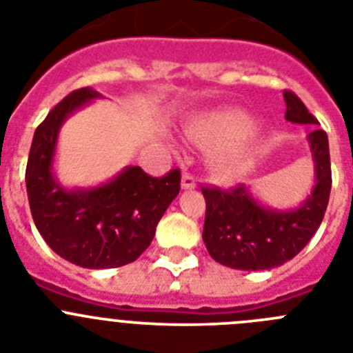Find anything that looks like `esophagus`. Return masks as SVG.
I'll return each mask as SVG.
<instances>
[{
	"instance_id": "obj_1",
	"label": "esophagus",
	"mask_w": 353,
	"mask_h": 353,
	"mask_svg": "<svg viewBox=\"0 0 353 353\" xmlns=\"http://www.w3.org/2000/svg\"><path fill=\"white\" fill-rule=\"evenodd\" d=\"M196 187V179L191 173H183L182 174V189H194Z\"/></svg>"
}]
</instances>
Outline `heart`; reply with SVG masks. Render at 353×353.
<instances>
[{
  "label": "heart",
  "mask_w": 353,
  "mask_h": 353,
  "mask_svg": "<svg viewBox=\"0 0 353 353\" xmlns=\"http://www.w3.org/2000/svg\"><path fill=\"white\" fill-rule=\"evenodd\" d=\"M256 127V121L249 114L240 111H221L198 117L187 125L189 138L203 143L208 146H230L244 139L252 129ZM215 170L224 179H236L248 170L251 162V154L248 150L228 148L223 150L215 157Z\"/></svg>",
  "instance_id": "b5f03b06"
}]
</instances>
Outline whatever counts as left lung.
<instances>
[{
	"instance_id": "8db88e82",
	"label": "left lung",
	"mask_w": 353,
	"mask_h": 353,
	"mask_svg": "<svg viewBox=\"0 0 353 353\" xmlns=\"http://www.w3.org/2000/svg\"><path fill=\"white\" fill-rule=\"evenodd\" d=\"M285 118L301 125H318L304 102L283 92ZM314 162L313 191L301 207L276 210L252 198L244 183L232 189L201 187L207 203L203 242L217 263L239 270H269L286 263L305 248L322 224L330 194V155L325 130L307 134Z\"/></svg>"
}]
</instances>
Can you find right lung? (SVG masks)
<instances>
[{
  "label": "right lung",
  "instance_id": "obj_1",
  "mask_svg": "<svg viewBox=\"0 0 353 353\" xmlns=\"http://www.w3.org/2000/svg\"><path fill=\"white\" fill-rule=\"evenodd\" d=\"M93 88L76 90L37 127L26 166V191L37 230L49 248L84 269H114L138 260L155 228L180 192V170L154 179L127 166L97 187L67 189L52 171L61 125L74 111L101 99Z\"/></svg>",
  "mask_w": 353,
  "mask_h": 353
}]
</instances>
